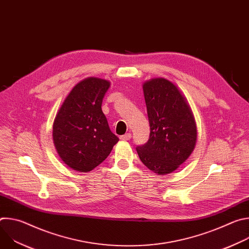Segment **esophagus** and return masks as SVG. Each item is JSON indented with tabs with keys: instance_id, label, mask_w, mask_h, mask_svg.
<instances>
[{
	"instance_id": "obj_1",
	"label": "esophagus",
	"mask_w": 249,
	"mask_h": 249,
	"mask_svg": "<svg viewBox=\"0 0 249 249\" xmlns=\"http://www.w3.org/2000/svg\"><path fill=\"white\" fill-rule=\"evenodd\" d=\"M131 138H132V135H131L130 133H127V134H125V135L120 136V140H122V141H128V140H130Z\"/></svg>"
}]
</instances>
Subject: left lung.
<instances>
[{
  "instance_id": "left-lung-1",
  "label": "left lung",
  "mask_w": 249,
  "mask_h": 249,
  "mask_svg": "<svg viewBox=\"0 0 249 249\" xmlns=\"http://www.w3.org/2000/svg\"><path fill=\"white\" fill-rule=\"evenodd\" d=\"M150 123L147 143L137 153L150 170L165 175L179 167L192 154L197 141V126L182 91L164 78L143 84Z\"/></svg>"
}]
</instances>
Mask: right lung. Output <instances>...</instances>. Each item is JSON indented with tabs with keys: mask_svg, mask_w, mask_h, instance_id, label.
I'll return each mask as SVG.
<instances>
[{
	"mask_svg": "<svg viewBox=\"0 0 249 249\" xmlns=\"http://www.w3.org/2000/svg\"><path fill=\"white\" fill-rule=\"evenodd\" d=\"M110 82L89 77L69 92L53 123V142L69 167L89 172L100 164L119 141L109 129L101 103Z\"/></svg>",
	"mask_w": 249,
	"mask_h": 249,
	"instance_id": "obj_1",
	"label": "right lung"
}]
</instances>
